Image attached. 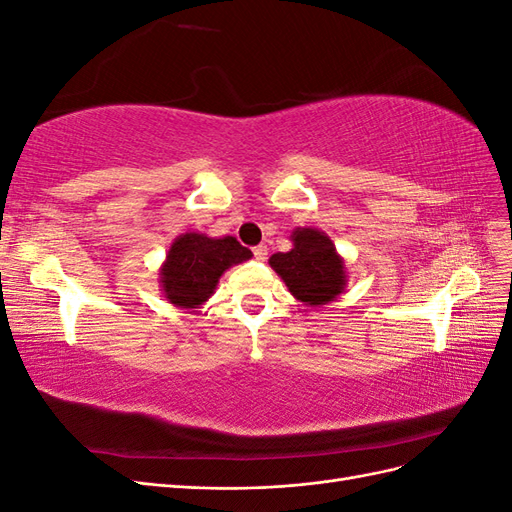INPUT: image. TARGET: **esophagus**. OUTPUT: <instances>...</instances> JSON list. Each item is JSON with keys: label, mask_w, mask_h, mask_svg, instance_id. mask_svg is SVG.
Wrapping results in <instances>:
<instances>
[{"label": "esophagus", "mask_w": 512, "mask_h": 512, "mask_svg": "<svg viewBox=\"0 0 512 512\" xmlns=\"http://www.w3.org/2000/svg\"><path fill=\"white\" fill-rule=\"evenodd\" d=\"M267 256H269V247L265 243H260V245L254 247V258L256 260L262 262V260H267Z\"/></svg>", "instance_id": "34e87169"}]
</instances>
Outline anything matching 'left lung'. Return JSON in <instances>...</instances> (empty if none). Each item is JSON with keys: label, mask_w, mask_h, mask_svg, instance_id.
Masks as SVG:
<instances>
[{"label": "left lung", "mask_w": 512, "mask_h": 512, "mask_svg": "<svg viewBox=\"0 0 512 512\" xmlns=\"http://www.w3.org/2000/svg\"><path fill=\"white\" fill-rule=\"evenodd\" d=\"M290 241V252H277L269 258L271 269L303 305L322 307L335 301L346 290L348 273L331 237L318 228L305 226L294 228Z\"/></svg>", "instance_id": "left-lung-1"}]
</instances>
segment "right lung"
I'll return each instance as SVG.
<instances>
[{
  "label": "right lung",
  "instance_id": "obj_1",
  "mask_svg": "<svg viewBox=\"0 0 512 512\" xmlns=\"http://www.w3.org/2000/svg\"><path fill=\"white\" fill-rule=\"evenodd\" d=\"M250 258L252 252L235 237L183 232L170 243L160 267V290L175 307L198 309L213 297L224 271Z\"/></svg>",
  "mask_w": 512,
  "mask_h": 512
}]
</instances>
